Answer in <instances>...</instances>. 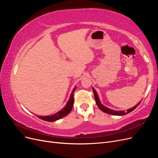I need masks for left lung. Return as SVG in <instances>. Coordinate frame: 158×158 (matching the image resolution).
Segmentation results:
<instances>
[{"label":"left lung","mask_w":158,"mask_h":158,"mask_svg":"<svg viewBox=\"0 0 158 158\" xmlns=\"http://www.w3.org/2000/svg\"><path fill=\"white\" fill-rule=\"evenodd\" d=\"M93 92H94V96H95V103H96L98 107L102 110V111L106 113H108V114H113V115H119V116H122V115H125V114H127L129 113H131V111H132L134 109H135L137 106H138L140 103H138L137 105H136V106L135 107H133L132 108H131L129 109L128 110H127V111H114V110H112L111 109H109L106 107H105L104 106H103V105L101 103V102H100L99 99V98H98V95L97 94V92L96 91H95L94 89V88H93Z\"/></svg>","instance_id":"1"}]
</instances>
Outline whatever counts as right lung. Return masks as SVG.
Segmentation results:
<instances>
[{"instance_id":"1","label":"right lung","mask_w":158,"mask_h":158,"mask_svg":"<svg viewBox=\"0 0 158 158\" xmlns=\"http://www.w3.org/2000/svg\"><path fill=\"white\" fill-rule=\"evenodd\" d=\"M76 87H75L73 92H72L70 94V99L68 101L67 103L65 106V107L61 110V111H59L58 113H55V114H52L51 116H45V117H43V116H38L40 118L42 119V120L45 121H48V122H52V121H55L56 120H58L59 118H63L65 117L72 111V109H73V103H74V92L76 89Z\"/></svg>"}]
</instances>
